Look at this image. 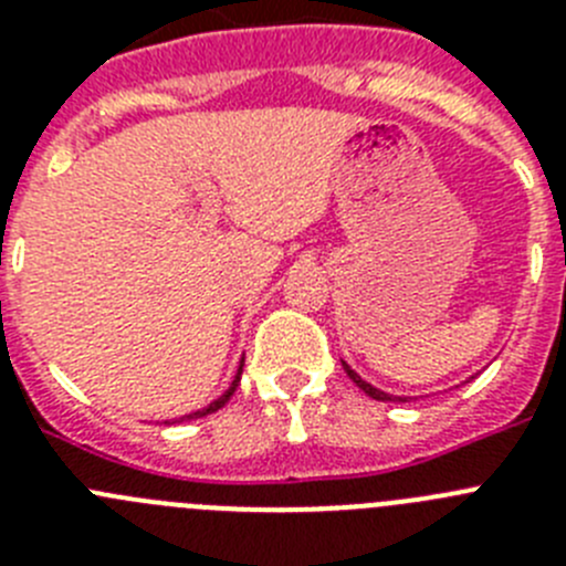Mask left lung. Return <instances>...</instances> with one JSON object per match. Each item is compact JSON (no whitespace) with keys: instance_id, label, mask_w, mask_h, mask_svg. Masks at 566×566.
Wrapping results in <instances>:
<instances>
[{"instance_id":"8db88e82","label":"left lung","mask_w":566,"mask_h":566,"mask_svg":"<svg viewBox=\"0 0 566 566\" xmlns=\"http://www.w3.org/2000/svg\"><path fill=\"white\" fill-rule=\"evenodd\" d=\"M343 368H345V374H348V377H352L354 382H357V388H363V391L368 394V397H371V399H377V402H405V397H391V394L379 391V388L368 385V382H365V379H359L357 374H354L352 368H348V365H345V363H343Z\"/></svg>"}]
</instances>
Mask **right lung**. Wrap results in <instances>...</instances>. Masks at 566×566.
<instances>
[{
	"label": "right lung",
	"instance_id": "right-lung-1",
	"mask_svg": "<svg viewBox=\"0 0 566 566\" xmlns=\"http://www.w3.org/2000/svg\"><path fill=\"white\" fill-rule=\"evenodd\" d=\"M240 371H243V368H238V377L232 379V385H229V391L223 394V397H218V399H214V402H209L207 408H203V411H195V413H189V417H184V419H201V417H207V413H214V411H218V408H223V405L229 402V397H232V394H234V388H238ZM184 419H181V422H184Z\"/></svg>",
	"mask_w": 566,
	"mask_h": 566
}]
</instances>
